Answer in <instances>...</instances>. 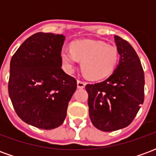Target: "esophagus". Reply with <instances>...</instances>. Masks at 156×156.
Returning <instances> with one entry per match:
<instances>
[{"mask_svg":"<svg viewBox=\"0 0 156 156\" xmlns=\"http://www.w3.org/2000/svg\"><path fill=\"white\" fill-rule=\"evenodd\" d=\"M77 85H78V88H83L85 87V85H86V83L82 81V80H78L77 81Z\"/></svg>","mask_w":156,"mask_h":156,"instance_id":"1","label":"esophagus"}]
</instances>
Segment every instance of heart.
I'll list each match as a JSON object with an SVG mask.
<instances>
[{
    "instance_id": "1",
    "label": "heart",
    "mask_w": 156,
    "mask_h": 156,
    "mask_svg": "<svg viewBox=\"0 0 156 156\" xmlns=\"http://www.w3.org/2000/svg\"><path fill=\"white\" fill-rule=\"evenodd\" d=\"M61 59L68 71H72L77 60L81 61L83 73L93 79H100L111 74L119 61V53L114 45L102 41L78 40L70 49L62 48Z\"/></svg>"
}]
</instances>
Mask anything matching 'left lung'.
<instances>
[{
    "label": "left lung",
    "instance_id": "obj_1",
    "mask_svg": "<svg viewBox=\"0 0 156 156\" xmlns=\"http://www.w3.org/2000/svg\"><path fill=\"white\" fill-rule=\"evenodd\" d=\"M120 56L115 71L105 81L86 85L89 117L95 127L111 132L127 127L144 99V74L136 51L115 36Z\"/></svg>",
    "mask_w": 156,
    "mask_h": 156
}]
</instances>
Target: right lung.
Wrapping results in <instances>:
<instances>
[{"instance_id": "obj_1", "label": "right lung", "mask_w": 156, "mask_h": 156, "mask_svg": "<svg viewBox=\"0 0 156 156\" xmlns=\"http://www.w3.org/2000/svg\"><path fill=\"white\" fill-rule=\"evenodd\" d=\"M63 35L37 32L22 43L10 63L8 93L20 119L42 129L60 126L77 88L62 69Z\"/></svg>"}]
</instances>
